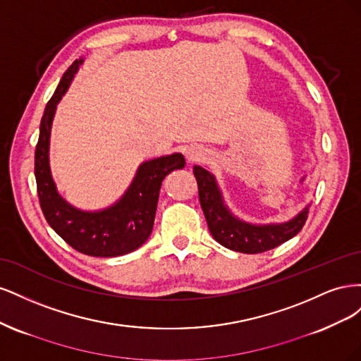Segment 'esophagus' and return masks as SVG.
<instances>
[{"mask_svg": "<svg viewBox=\"0 0 361 361\" xmlns=\"http://www.w3.org/2000/svg\"><path fill=\"white\" fill-rule=\"evenodd\" d=\"M185 155H187L188 161H195L199 157H202V150H200V147L191 146L187 149V152H185Z\"/></svg>", "mask_w": 361, "mask_h": 361, "instance_id": "obj_1", "label": "esophagus"}]
</instances>
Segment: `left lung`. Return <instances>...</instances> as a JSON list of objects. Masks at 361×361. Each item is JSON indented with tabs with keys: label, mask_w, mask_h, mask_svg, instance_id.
<instances>
[{
	"label": "left lung",
	"mask_w": 361,
	"mask_h": 361,
	"mask_svg": "<svg viewBox=\"0 0 361 361\" xmlns=\"http://www.w3.org/2000/svg\"><path fill=\"white\" fill-rule=\"evenodd\" d=\"M199 185V199L207 227L216 243L239 253L256 255L276 248L297 235L309 215V206L285 223L253 224L238 218L224 203L223 194L214 174L200 166H194Z\"/></svg>",
	"instance_id": "left-lung-1"
}]
</instances>
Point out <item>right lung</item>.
I'll return each instance as SVG.
<instances>
[{"label":"right lung","instance_id":"obj_1","mask_svg":"<svg viewBox=\"0 0 361 361\" xmlns=\"http://www.w3.org/2000/svg\"><path fill=\"white\" fill-rule=\"evenodd\" d=\"M84 59L75 60L47 104L40 120L35 155V174L42 212L48 224L72 248L94 257L122 256L143 245L152 233L159 190L169 173L185 167L182 154H171L140 164L125 194L101 211H82L61 197L49 167V138L57 104L68 92Z\"/></svg>","mask_w":361,"mask_h":361}]
</instances>
